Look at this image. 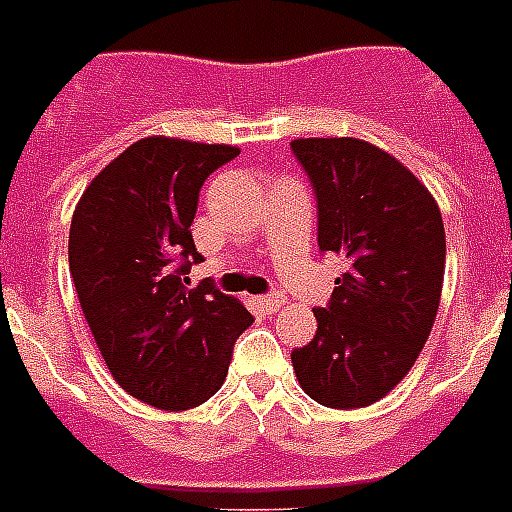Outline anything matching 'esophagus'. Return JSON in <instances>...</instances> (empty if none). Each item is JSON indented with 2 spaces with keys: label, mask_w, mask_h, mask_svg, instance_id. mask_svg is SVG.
<instances>
[{
  "label": "esophagus",
  "mask_w": 512,
  "mask_h": 512,
  "mask_svg": "<svg viewBox=\"0 0 512 512\" xmlns=\"http://www.w3.org/2000/svg\"><path fill=\"white\" fill-rule=\"evenodd\" d=\"M256 301H259V306L267 314H277L282 306H285V298H282L280 293H272V296H259Z\"/></svg>",
  "instance_id": "1"
}]
</instances>
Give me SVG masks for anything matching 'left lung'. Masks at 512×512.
I'll return each mask as SVG.
<instances>
[{"instance_id": "1", "label": "left lung", "mask_w": 512, "mask_h": 512, "mask_svg": "<svg viewBox=\"0 0 512 512\" xmlns=\"http://www.w3.org/2000/svg\"><path fill=\"white\" fill-rule=\"evenodd\" d=\"M317 192L320 251L343 256L317 335L293 349L296 378L333 410L394 391L436 322L447 237L439 203L391 153L357 137L290 142Z\"/></svg>"}]
</instances>
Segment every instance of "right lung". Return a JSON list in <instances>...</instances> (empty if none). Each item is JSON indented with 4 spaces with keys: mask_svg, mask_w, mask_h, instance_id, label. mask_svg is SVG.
<instances>
[{
    "mask_svg": "<svg viewBox=\"0 0 512 512\" xmlns=\"http://www.w3.org/2000/svg\"><path fill=\"white\" fill-rule=\"evenodd\" d=\"M232 145L145 137L113 158L76 203L68 264L110 375L158 410H192L222 388L253 317L187 269L203 261L190 224L208 174Z\"/></svg>",
    "mask_w": 512,
    "mask_h": 512,
    "instance_id": "add662e5",
    "label": "right lung"
}]
</instances>
